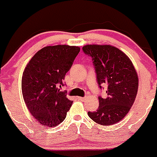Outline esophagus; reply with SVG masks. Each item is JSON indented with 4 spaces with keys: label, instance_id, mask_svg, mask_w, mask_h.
Wrapping results in <instances>:
<instances>
[{
    "label": "esophagus",
    "instance_id": "1",
    "mask_svg": "<svg viewBox=\"0 0 157 157\" xmlns=\"http://www.w3.org/2000/svg\"><path fill=\"white\" fill-rule=\"evenodd\" d=\"M78 99L79 100H81V101H84V100H86V97H78Z\"/></svg>",
    "mask_w": 157,
    "mask_h": 157
}]
</instances>
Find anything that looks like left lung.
<instances>
[{"mask_svg": "<svg viewBox=\"0 0 157 157\" xmlns=\"http://www.w3.org/2000/svg\"><path fill=\"white\" fill-rule=\"evenodd\" d=\"M84 53L92 57L97 82L107 85V97H99L98 109L88 112L89 117L101 125H111L121 121L136 100L139 77L132 61L123 51L111 45L88 44Z\"/></svg>", "mask_w": 157, "mask_h": 157, "instance_id": "obj_1", "label": "left lung"}]
</instances>
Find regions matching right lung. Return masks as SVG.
Segmentation results:
<instances>
[{
	"label": "right lung",
	"mask_w": 157,
	"mask_h": 157,
	"mask_svg": "<svg viewBox=\"0 0 157 157\" xmlns=\"http://www.w3.org/2000/svg\"><path fill=\"white\" fill-rule=\"evenodd\" d=\"M80 47L69 45L47 46L37 51L27 64L21 78V92L30 113L47 128L55 127L65 119L73 101L58 86Z\"/></svg>",
	"instance_id": "add662e5"
}]
</instances>
